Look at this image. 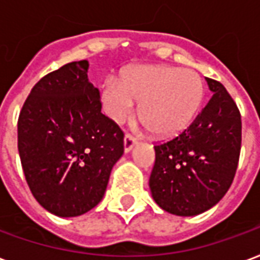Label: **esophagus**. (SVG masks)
Segmentation results:
<instances>
[{
  "label": "esophagus",
  "mask_w": 260,
  "mask_h": 260,
  "mask_svg": "<svg viewBox=\"0 0 260 260\" xmlns=\"http://www.w3.org/2000/svg\"><path fill=\"white\" fill-rule=\"evenodd\" d=\"M136 144H137V138L132 134H126L124 136V152H130Z\"/></svg>",
  "instance_id": "esophagus-1"
}]
</instances>
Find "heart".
<instances>
[{
  "mask_svg": "<svg viewBox=\"0 0 260 260\" xmlns=\"http://www.w3.org/2000/svg\"><path fill=\"white\" fill-rule=\"evenodd\" d=\"M204 94L205 86L197 72L168 65L130 68L120 81L108 79L102 87V101L113 120L130 115L133 101H137L140 120L160 138L176 136L190 124Z\"/></svg>",
  "mask_w": 260,
  "mask_h": 260,
  "instance_id": "obj_1",
  "label": "heart"
}]
</instances>
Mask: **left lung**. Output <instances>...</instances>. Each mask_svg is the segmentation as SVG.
<instances>
[{
    "label": "left lung",
    "mask_w": 260,
    "mask_h": 260,
    "mask_svg": "<svg viewBox=\"0 0 260 260\" xmlns=\"http://www.w3.org/2000/svg\"><path fill=\"white\" fill-rule=\"evenodd\" d=\"M194 122L169 141L156 144L149 177L153 201L172 215L195 216L215 206L236 176L241 151V115L220 81Z\"/></svg>",
    "instance_id": "8db88e82"
}]
</instances>
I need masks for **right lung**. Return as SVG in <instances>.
<instances>
[{
	"label": "right lung",
	"instance_id": "1",
	"mask_svg": "<svg viewBox=\"0 0 260 260\" xmlns=\"http://www.w3.org/2000/svg\"><path fill=\"white\" fill-rule=\"evenodd\" d=\"M88 62L66 63L30 91L18 120L24 177L40 205L59 217L100 204L124 151L122 128L101 112Z\"/></svg>",
	"mask_w": 260,
	"mask_h": 260
}]
</instances>
